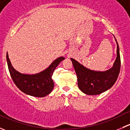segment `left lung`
I'll list each match as a JSON object with an SVG mask.
<instances>
[{
    "label": "left lung",
    "instance_id": "obj_1",
    "mask_svg": "<svg viewBox=\"0 0 130 130\" xmlns=\"http://www.w3.org/2000/svg\"><path fill=\"white\" fill-rule=\"evenodd\" d=\"M117 44V57L112 67L106 71H95L87 69L73 58L71 59L77 76L79 89L87 95H98L109 89L116 82L121 67L120 48Z\"/></svg>",
    "mask_w": 130,
    "mask_h": 130
}]
</instances>
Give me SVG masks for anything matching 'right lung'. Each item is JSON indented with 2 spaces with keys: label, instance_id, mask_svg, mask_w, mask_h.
Here are the masks:
<instances>
[{
  "label": "right lung",
  "instance_id": "right-lung-1",
  "mask_svg": "<svg viewBox=\"0 0 130 130\" xmlns=\"http://www.w3.org/2000/svg\"><path fill=\"white\" fill-rule=\"evenodd\" d=\"M6 58L9 72L15 86L26 94L38 98H43L50 94L54 87L52 75L59 63L65 59L63 57L58 58L48 68L40 73L25 74L14 69L7 53Z\"/></svg>",
  "mask_w": 130,
  "mask_h": 130
}]
</instances>
